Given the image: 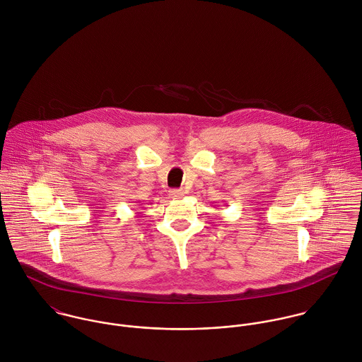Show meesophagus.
<instances>
[{"label":"esophagus","instance_id":"esophagus-1","mask_svg":"<svg viewBox=\"0 0 362 362\" xmlns=\"http://www.w3.org/2000/svg\"><path fill=\"white\" fill-rule=\"evenodd\" d=\"M182 197H184V191H181V189H171L170 191V198H173V199H180Z\"/></svg>","mask_w":362,"mask_h":362}]
</instances>
